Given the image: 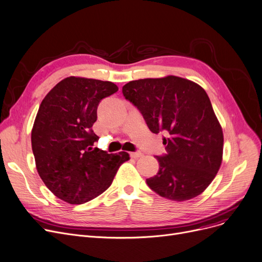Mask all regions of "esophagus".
I'll return each instance as SVG.
<instances>
[{"instance_id": "obj_1", "label": "esophagus", "mask_w": 262, "mask_h": 262, "mask_svg": "<svg viewBox=\"0 0 262 262\" xmlns=\"http://www.w3.org/2000/svg\"><path fill=\"white\" fill-rule=\"evenodd\" d=\"M130 156H131V158L136 159V158H141L143 156V154L140 151H135V152H130Z\"/></svg>"}]
</instances>
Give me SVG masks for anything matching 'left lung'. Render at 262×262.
<instances>
[{"mask_svg":"<svg viewBox=\"0 0 262 262\" xmlns=\"http://www.w3.org/2000/svg\"><path fill=\"white\" fill-rule=\"evenodd\" d=\"M124 98L140 110L152 133L165 131L167 154L156 157L159 171L146 180L149 188L170 201L202 194L221 167L224 136L210 99L195 82L167 76L131 81Z\"/></svg>","mask_w":262,"mask_h":262,"instance_id":"1","label":"left lung"}]
</instances>
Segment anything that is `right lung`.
<instances>
[{"mask_svg": "<svg viewBox=\"0 0 262 262\" xmlns=\"http://www.w3.org/2000/svg\"><path fill=\"white\" fill-rule=\"evenodd\" d=\"M118 91L108 81L69 77L50 91L32 129L36 168L47 188L61 201L80 205L110 188L119 166L130 159L97 147L92 127L103 98Z\"/></svg>", "mask_w": 262, "mask_h": 262, "instance_id": "obj_1", "label": "right lung"}]
</instances>
